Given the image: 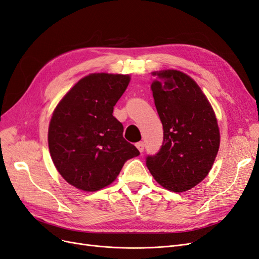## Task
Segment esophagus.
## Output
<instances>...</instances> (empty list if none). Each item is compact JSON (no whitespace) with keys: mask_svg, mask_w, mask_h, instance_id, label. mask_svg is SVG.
Instances as JSON below:
<instances>
[{"mask_svg":"<svg viewBox=\"0 0 259 259\" xmlns=\"http://www.w3.org/2000/svg\"><path fill=\"white\" fill-rule=\"evenodd\" d=\"M136 146L138 147V149H139V151L142 153V152H143L144 151V142H138V143L136 144Z\"/></svg>","mask_w":259,"mask_h":259,"instance_id":"34e87169","label":"esophagus"}]
</instances>
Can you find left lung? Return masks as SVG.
Returning a JSON list of instances; mask_svg holds the SVG:
<instances>
[{
	"mask_svg": "<svg viewBox=\"0 0 259 259\" xmlns=\"http://www.w3.org/2000/svg\"><path fill=\"white\" fill-rule=\"evenodd\" d=\"M155 106L163 128L159 152L146 165L161 186L175 193L193 188L210 172L220 148L211 104L196 81L177 70L154 73Z\"/></svg>",
	"mask_w": 259,
	"mask_h": 259,
	"instance_id": "left-lung-1",
	"label": "left lung"
}]
</instances>
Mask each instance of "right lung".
Masks as SVG:
<instances>
[{"mask_svg":"<svg viewBox=\"0 0 259 259\" xmlns=\"http://www.w3.org/2000/svg\"><path fill=\"white\" fill-rule=\"evenodd\" d=\"M129 81V75L90 74L57 105L49 123V152L58 172L74 187L96 191L110 185L124 162L140 155L113 116Z\"/></svg>","mask_w":259,"mask_h":259,"instance_id":"right-lung-1","label":"right lung"}]
</instances>
